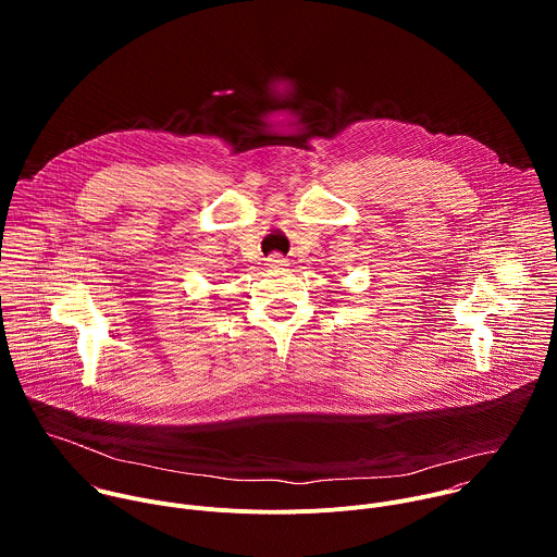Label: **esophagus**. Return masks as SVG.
Returning <instances> with one entry per match:
<instances>
[{
  "label": "esophagus",
  "mask_w": 557,
  "mask_h": 557,
  "mask_svg": "<svg viewBox=\"0 0 557 557\" xmlns=\"http://www.w3.org/2000/svg\"><path fill=\"white\" fill-rule=\"evenodd\" d=\"M267 262H269L271 269H275V267H286V260H284V256H280V253H271Z\"/></svg>",
  "instance_id": "obj_1"
}]
</instances>
